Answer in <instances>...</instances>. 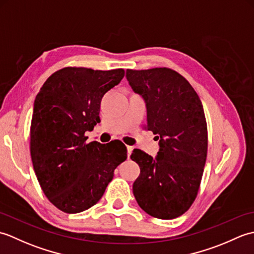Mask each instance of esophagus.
<instances>
[{
	"label": "esophagus",
	"instance_id": "esophagus-1",
	"mask_svg": "<svg viewBox=\"0 0 254 254\" xmlns=\"http://www.w3.org/2000/svg\"><path fill=\"white\" fill-rule=\"evenodd\" d=\"M133 146H127V157H130V155H131V153H132V150H133Z\"/></svg>",
	"mask_w": 254,
	"mask_h": 254
}]
</instances>
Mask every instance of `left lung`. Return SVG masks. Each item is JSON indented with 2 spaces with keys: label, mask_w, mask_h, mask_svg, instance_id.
Segmentation results:
<instances>
[{
  "label": "left lung",
  "mask_w": 254,
  "mask_h": 254,
  "mask_svg": "<svg viewBox=\"0 0 254 254\" xmlns=\"http://www.w3.org/2000/svg\"><path fill=\"white\" fill-rule=\"evenodd\" d=\"M134 93L146 104L147 130L157 134L153 158L134 149L139 176L133 183L137 204L159 219L179 217L195 199L207 155V126L201 99L188 80L171 68L127 69Z\"/></svg>",
  "instance_id": "1"
}]
</instances>
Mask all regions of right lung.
<instances>
[{
	"label": "right lung",
	"instance_id": "obj_1",
	"mask_svg": "<svg viewBox=\"0 0 254 254\" xmlns=\"http://www.w3.org/2000/svg\"><path fill=\"white\" fill-rule=\"evenodd\" d=\"M123 76L122 68L64 67L36 96L30 126L32 166L48 199L64 213L94 206L113 171L127 157L120 141L87 144L85 136L100 122L102 97Z\"/></svg>",
	"mask_w": 254,
	"mask_h": 254
}]
</instances>
